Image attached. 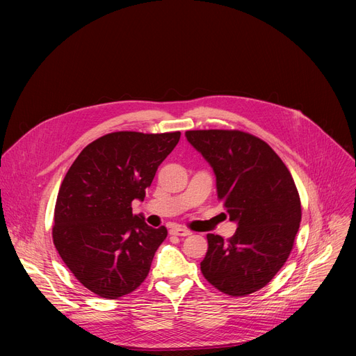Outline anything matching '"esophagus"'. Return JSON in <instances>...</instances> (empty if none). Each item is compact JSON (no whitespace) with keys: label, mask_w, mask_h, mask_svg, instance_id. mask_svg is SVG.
Listing matches in <instances>:
<instances>
[{"label":"esophagus","mask_w":356,"mask_h":356,"mask_svg":"<svg viewBox=\"0 0 356 356\" xmlns=\"http://www.w3.org/2000/svg\"><path fill=\"white\" fill-rule=\"evenodd\" d=\"M170 234L177 235V236H189L192 232H191L189 229L181 228V227H173V228L170 229Z\"/></svg>","instance_id":"34e87169"}]
</instances>
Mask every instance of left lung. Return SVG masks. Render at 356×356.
<instances>
[{
    "label": "left lung",
    "mask_w": 356,
    "mask_h": 356,
    "mask_svg": "<svg viewBox=\"0 0 356 356\" xmlns=\"http://www.w3.org/2000/svg\"><path fill=\"white\" fill-rule=\"evenodd\" d=\"M209 163L236 232L208 234L202 274L219 291L247 296L267 286L284 266L302 220L294 180L274 149L251 134L228 129L186 131Z\"/></svg>",
    "instance_id": "left-lung-1"
}]
</instances>
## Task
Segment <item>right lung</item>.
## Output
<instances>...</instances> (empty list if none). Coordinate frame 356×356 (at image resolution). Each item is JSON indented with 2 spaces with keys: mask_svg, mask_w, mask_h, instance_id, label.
Returning a JSON list of instances; mask_svg holds the SVG:
<instances>
[{
  "mask_svg": "<svg viewBox=\"0 0 356 356\" xmlns=\"http://www.w3.org/2000/svg\"><path fill=\"white\" fill-rule=\"evenodd\" d=\"M180 133L120 131L86 145L67 170L54 208L53 242L88 290L104 298L134 291L148 275L164 227H148L131 203L144 200Z\"/></svg>",
  "mask_w": 356,
  "mask_h": 356,
  "instance_id": "1",
  "label": "right lung"
}]
</instances>
